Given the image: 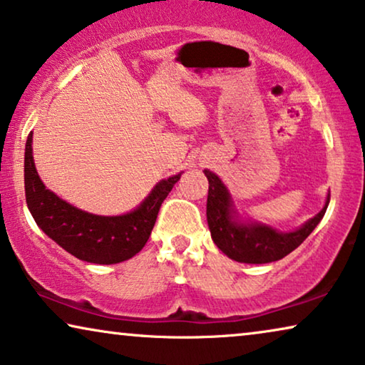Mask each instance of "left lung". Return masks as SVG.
Instances as JSON below:
<instances>
[{"label": "left lung", "instance_id": "obj_1", "mask_svg": "<svg viewBox=\"0 0 365 365\" xmlns=\"http://www.w3.org/2000/svg\"><path fill=\"white\" fill-rule=\"evenodd\" d=\"M209 181L207 194V224L214 244L227 257L240 263H270L287 257L306 240L314 227L324 217L329 204L327 195L324 207L313 219L293 232H278L272 227L242 222L237 215L230 194L219 176L204 170Z\"/></svg>", "mask_w": 365, "mask_h": 365}]
</instances>
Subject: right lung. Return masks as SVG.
<instances>
[{
  "label": "right lung",
  "instance_id": "right-lung-1",
  "mask_svg": "<svg viewBox=\"0 0 365 365\" xmlns=\"http://www.w3.org/2000/svg\"><path fill=\"white\" fill-rule=\"evenodd\" d=\"M33 133L24 151V191L28 209L42 232L78 260L112 265L135 257L150 239L163 200L179 181L181 173L163 179L138 209L125 215L88 214L73 207L46 189L34 166Z\"/></svg>",
  "mask_w": 365,
  "mask_h": 365
}]
</instances>
